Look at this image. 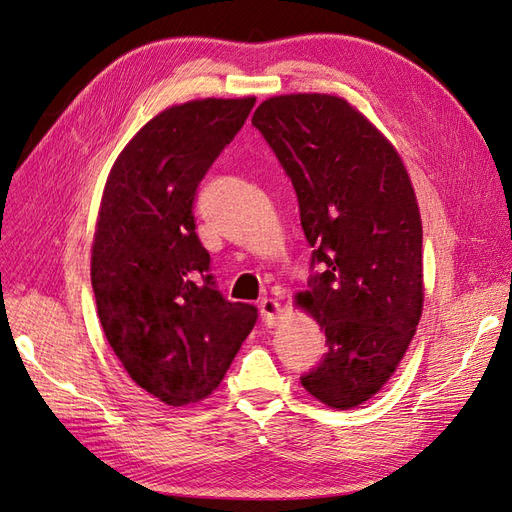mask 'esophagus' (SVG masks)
<instances>
[{
	"label": "esophagus",
	"instance_id": "esophagus-1",
	"mask_svg": "<svg viewBox=\"0 0 512 512\" xmlns=\"http://www.w3.org/2000/svg\"><path fill=\"white\" fill-rule=\"evenodd\" d=\"M280 312H282V307H280V303H277L275 299H262L260 301V314H262V320H265L269 327H273V324L277 322V318H280Z\"/></svg>",
	"mask_w": 512,
	"mask_h": 512
}]
</instances>
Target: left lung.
I'll use <instances>...</instances> for the list:
<instances>
[{
    "label": "left lung",
    "instance_id": "left-lung-1",
    "mask_svg": "<svg viewBox=\"0 0 512 512\" xmlns=\"http://www.w3.org/2000/svg\"><path fill=\"white\" fill-rule=\"evenodd\" d=\"M252 126L265 136L299 198L314 247L297 301L327 335L303 389L348 410L393 376L423 314V226L404 162L344 98L275 96Z\"/></svg>",
    "mask_w": 512,
    "mask_h": 512
}]
</instances>
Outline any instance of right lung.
Masks as SVG:
<instances>
[{
	"mask_svg": "<svg viewBox=\"0 0 512 512\" xmlns=\"http://www.w3.org/2000/svg\"><path fill=\"white\" fill-rule=\"evenodd\" d=\"M256 98L170 106L136 132L106 179L91 286L104 335L130 378L168 406L205 399L258 320L230 303L196 235L200 181Z\"/></svg>",
	"mask_w": 512,
	"mask_h": 512,
	"instance_id": "1",
	"label": "right lung"
}]
</instances>
